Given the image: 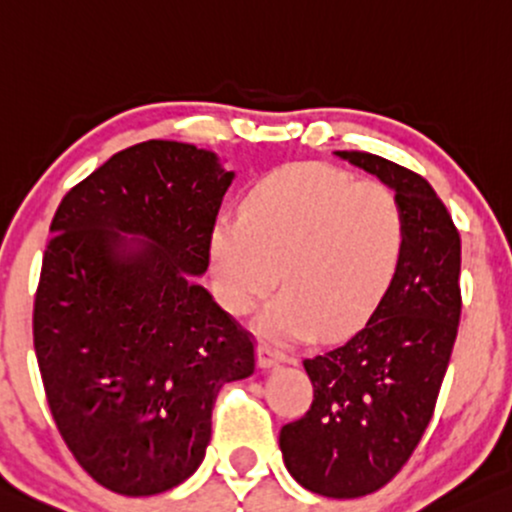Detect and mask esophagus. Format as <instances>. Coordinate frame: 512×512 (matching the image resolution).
I'll list each match as a JSON object with an SVG mask.
<instances>
[{
  "label": "esophagus",
  "mask_w": 512,
  "mask_h": 512,
  "mask_svg": "<svg viewBox=\"0 0 512 512\" xmlns=\"http://www.w3.org/2000/svg\"><path fill=\"white\" fill-rule=\"evenodd\" d=\"M286 360H288L286 350L276 348L272 343H260V348H257V362H260V367H274Z\"/></svg>",
  "instance_id": "34e87169"
}]
</instances>
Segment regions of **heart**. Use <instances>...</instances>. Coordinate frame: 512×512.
Listing matches in <instances>:
<instances>
[{
    "label": "heart",
    "mask_w": 512,
    "mask_h": 512,
    "mask_svg": "<svg viewBox=\"0 0 512 512\" xmlns=\"http://www.w3.org/2000/svg\"><path fill=\"white\" fill-rule=\"evenodd\" d=\"M403 248L398 195L326 164L260 178L245 214L219 217L209 236L214 288L231 312H248L276 279L286 286L260 315L276 338L353 331L391 286Z\"/></svg>",
    "instance_id": "heart-1"
}]
</instances>
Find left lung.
I'll return each instance as SVG.
<instances>
[{"mask_svg": "<svg viewBox=\"0 0 512 512\" xmlns=\"http://www.w3.org/2000/svg\"><path fill=\"white\" fill-rule=\"evenodd\" d=\"M336 155L393 188L405 248L372 317L341 346L303 360L312 405L283 424L279 446L305 489L357 498L403 470L432 422L463 310L460 233L420 174L369 152Z\"/></svg>", "mask_w": 512, "mask_h": 512, "instance_id": "left-lung-1", "label": "left lung"}]
</instances>
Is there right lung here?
Returning a JSON list of instances; mask_svg holds the SVG:
<instances>
[{"instance_id": "1", "label": "right lung", "mask_w": 512, "mask_h": 512, "mask_svg": "<svg viewBox=\"0 0 512 512\" xmlns=\"http://www.w3.org/2000/svg\"><path fill=\"white\" fill-rule=\"evenodd\" d=\"M231 178L214 152L147 140L54 212L35 355L61 439L116 494L186 482L205 458L219 389L255 372V336L195 283Z\"/></svg>"}]
</instances>
